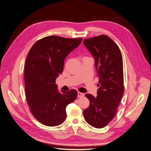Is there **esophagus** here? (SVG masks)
Here are the masks:
<instances>
[{"instance_id":"esophagus-1","label":"esophagus","mask_w":151,"mask_h":151,"mask_svg":"<svg viewBox=\"0 0 151 151\" xmlns=\"http://www.w3.org/2000/svg\"><path fill=\"white\" fill-rule=\"evenodd\" d=\"M84 96V94L81 93V92H78V97H83Z\"/></svg>"}]
</instances>
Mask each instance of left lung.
I'll return each mask as SVG.
<instances>
[{
    "mask_svg": "<svg viewBox=\"0 0 151 151\" xmlns=\"http://www.w3.org/2000/svg\"><path fill=\"white\" fill-rule=\"evenodd\" d=\"M84 45L95 59L99 78L97 96L86 93L90 105L83 111L86 122L103 128L114 119L124 94L123 60L114 41L106 35L85 39Z\"/></svg>",
    "mask_w": 151,
    "mask_h": 151,
    "instance_id": "left-lung-1",
    "label": "left lung"
}]
</instances>
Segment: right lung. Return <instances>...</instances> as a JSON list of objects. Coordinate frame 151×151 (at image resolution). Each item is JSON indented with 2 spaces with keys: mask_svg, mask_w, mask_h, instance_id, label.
Returning <instances> with one entry per match:
<instances>
[{
  "mask_svg": "<svg viewBox=\"0 0 151 151\" xmlns=\"http://www.w3.org/2000/svg\"><path fill=\"white\" fill-rule=\"evenodd\" d=\"M82 40L47 36L34 44L28 53L24 68L26 100L33 116L43 125L61 124L66 106L76 99L75 90L58 91L56 79L62 73L65 58Z\"/></svg>",
  "mask_w": 151,
  "mask_h": 151,
  "instance_id": "right-lung-1",
  "label": "right lung"
}]
</instances>
